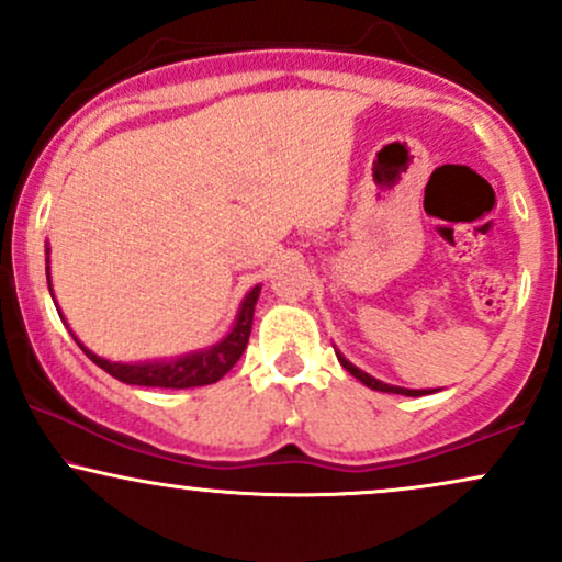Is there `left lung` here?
<instances>
[{
    "label": "left lung",
    "mask_w": 562,
    "mask_h": 562,
    "mask_svg": "<svg viewBox=\"0 0 562 562\" xmlns=\"http://www.w3.org/2000/svg\"><path fill=\"white\" fill-rule=\"evenodd\" d=\"M335 357H338V362L344 364V370H346V372H351L353 378L362 380V383L367 385V389H372V391H383V393H402V396H425V393H434L430 389L415 391V389H402V385H389V383H383V380H378V378L367 375V372H364V370H359L357 364L348 362V359L344 357V353L338 351V348H335Z\"/></svg>",
    "instance_id": "obj_1"
}]
</instances>
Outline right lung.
Wrapping results in <instances>:
<instances>
[{
  "label": "right lung",
  "instance_id": "1",
  "mask_svg": "<svg viewBox=\"0 0 562 562\" xmlns=\"http://www.w3.org/2000/svg\"><path fill=\"white\" fill-rule=\"evenodd\" d=\"M44 254H47V285H49V293H53V277H49V243L47 248H44ZM259 293H261V285L248 290V295L243 299L240 308H237L235 325H232V330L224 335L218 344L200 348V351L182 353V357H173V359H153V362H111V359L97 357L94 351H89V348L76 338L74 330L68 327L66 317H63L60 306H57V303L55 306L81 351L87 353L97 367H102L108 375L121 380V383L147 385V389H198V385H211L216 383V380H222L232 367L237 364V359L243 357L245 346H248V338H250V325H254V308H256V301H259ZM53 301H55V293H53Z\"/></svg>",
  "mask_w": 562,
  "mask_h": 562
}]
</instances>
